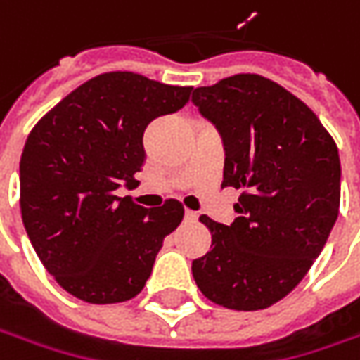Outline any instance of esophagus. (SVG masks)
<instances>
[{
    "label": "esophagus",
    "mask_w": 360,
    "mask_h": 360,
    "mask_svg": "<svg viewBox=\"0 0 360 360\" xmlns=\"http://www.w3.org/2000/svg\"><path fill=\"white\" fill-rule=\"evenodd\" d=\"M184 218H186V222H196V220H198V212L186 210V212H184Z\"/></svg>",
    "instance_id": "34e87169"
}]
</instances>
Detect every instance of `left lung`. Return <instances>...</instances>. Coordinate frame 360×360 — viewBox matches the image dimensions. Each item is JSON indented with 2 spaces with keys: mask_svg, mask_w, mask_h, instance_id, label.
<instances>
[{
  "mask_svg": "<svg viewBox=\"0 0 360 360\" xmlns=\"http://www.w3.org/2000/svg\"><path fill=\"white\" fill-rule=\"evenodd\" d=\"M192 102L222 138V188L242 190L232 224L200 216L212 246L192 262L194 281L220 307L269 309L304 278L337 222L339 150L309 105L258 74L196 88Z\"/></svg>",
  "mask_w": 360,
  "mask_h": 360,
  "instance_id": "left-lung-1",
  "label": "left lung"
}]
</instances>
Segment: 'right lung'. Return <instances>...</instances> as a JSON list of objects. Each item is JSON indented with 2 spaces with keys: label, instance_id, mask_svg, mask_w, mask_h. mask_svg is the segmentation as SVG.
I'll return each mask as SVG.
<instances>
[{
  "label": "right lung",
  "instance_id": "right-lung-1",
  "mask_svg": "<svg viewBox=\"0 0 360 360\" xmlns=\"http://www.w3.org/2000/svg\"><path fill=\"white\" fill-rule=\"evenodd\" d=\"M190 94L108 72L68 94L30 131L20 162L23 226L46 270L79 300L136 297L164 238L182 222L178 200L148 210L120 198L118 188L136 184L148 124L184 108Z\"/></svg>",
  "mask_w": 360,
  "mask_h": 360
}]
</instances>
